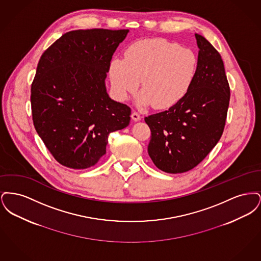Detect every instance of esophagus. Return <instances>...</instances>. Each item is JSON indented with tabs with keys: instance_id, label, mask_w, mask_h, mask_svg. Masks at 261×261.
Wrapping results in <instances>:
<instances>
[{
	"instance_id": "1",
	"label": "esophagus",
	"mask_w": 261,
	"mask_h": 261,
	"mask_svg": "<svg viewBox=\"0 0 261 261\" xmlns=\"http://www.w3.org/2000/svg\"><path fill=\"white\" fill-rule=\"evenodd\" d=\"M131 118L134 120V121H139V120H141V115L136 112H132V114H131Z\"/></svg>"
}]
</instances>
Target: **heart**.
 <instances>
[{
  "instance_id": "heart-1",
  "label": "heart",
  "mask_w": 261,
  "mask_h": 261,
  "mask_svg": "<svg viewBox=\"0 0 261 261\" xmlns=\"http://www.w3.org/2000/svg\"><path fill=\"white\" fill-rule=\"evenodd\" d=\"M198 68L194 50L162 38L142 39L131 44L124 60L110 64L112 89L120 100L134 93L141 80L137 105L156 110L169 109L186 96Z\"/></svg>"
}]
</instances>
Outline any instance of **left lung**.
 <instances>
[{
    "mask_svg": "<svg viewBox=\"0 0 261 261\" xmlns=\"http://www.w3.org/2000/svg\"><path fill=\"white\" fill-rule=\"evenodd\" d=\"M198 68L186 96L168 111L145 118L151 136L148 152L166 173H183L211 152L223 133L230 87L220 54L199 34Z\"/></svg>",
    "mask_w": 261,
    "mask_h": 261,
    "instance_id": "obj_1",
    "label": "left lung"
}]
</instances>
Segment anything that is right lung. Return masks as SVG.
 <instances>
[{"label":"right lung","mask_w":261,"mask_h":261,"mask_svg":"<svg viewBox=\"0 0 261 261\" xmlns=\"http://www.w3.org/2000/svg\"><path fill=\"white\" fill-rule=\"evenodd\" d=\"M128 32L69 31L38 62L31 86L33 123L63 166L95 165L107 151L109 135L129 125L130 108L111 99L105 82L112 55Z\"/></svg>","instance_id":"right-lung-1"}]
</instances>
